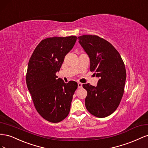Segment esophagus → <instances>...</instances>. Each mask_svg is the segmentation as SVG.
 Returning <instances> with one entry per match:
<instances>
[{"label":"esophagus","instance_id":"34e87169","mask_svg":"<svg viewBox=\"0 0 148 148\" xmlns=\"http://www.w3.org/2000/svg\"><path fill=\"white\" fill-rule=\"evenodd\" d=\"M78 88L79 89L82 88V83H78Z\"/></svg>","mask_w":148,"mask_h":148}]
</instances>
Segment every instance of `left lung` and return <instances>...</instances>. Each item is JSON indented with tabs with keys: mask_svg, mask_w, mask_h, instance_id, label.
Returning <instances> with one entry per match:
<instances>
[{
	"mask_svg": "<svg viewBox=\"0 0 148 148\" xmlns=\"http://www.w3.org/2000/svg\"><path fill=\"white\" fill-rule=\"evenodd\" d=\"M78 39L90 59V71L99 78L96 87L83 84L88 92L85 106L95 117H107L117 109L123 95L127 77L124 62L106 39L96 35H83Z\"/></svg>",
	"mask_w": 148,
	"mask_h": 148,
	"instance_id": "8db88e82",
	"label": "left lung"
}]
</instances>
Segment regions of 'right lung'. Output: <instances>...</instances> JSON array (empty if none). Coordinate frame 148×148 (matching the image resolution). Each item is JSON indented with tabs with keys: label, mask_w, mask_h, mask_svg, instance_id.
Segmentation results:
<instances>
[{
	"label": "right lung",
	"mask_w": 148,
	"mask_h": 148,
	"mask_svg": "<svg viewBox=\"0 0 148 148\" xmlns=\"http://www.w3.org/2000/svg\"><path fill=\"white\" fill-rule=\"evenodd\" d=\"M76 41L74 36L44 39L28 62L26 82L34 106L43 119L52 123L60 122L68 116L78 88L77 82L65 83L56 75Z\"/></svg>",
	"instance_id": "obj_1"
}]
</instances>
